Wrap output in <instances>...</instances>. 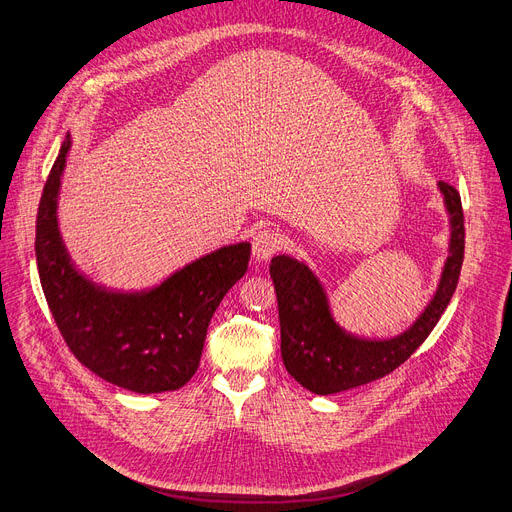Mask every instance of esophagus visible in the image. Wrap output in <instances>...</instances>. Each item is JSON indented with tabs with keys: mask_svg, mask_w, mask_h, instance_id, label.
I'll list each match as a JSON object with an SVG mask.
<instances>
[{
	"mask_svg": "<svg viewBox=\"0 0 512 512\" xmlns=\"http://www.w3.org/2000/svg\"><path fill=\"white\" fill-rule=\"evenodd\" d=\"M278 249H280L278 234H274L270 230H263V232L255 234V238H253V257L259 263L270 261Z\"/></svg>",
	"mask_w": 512,
	"mask_h": 512,
	"instance_id": "esophagus-1",
	"label": "esophagus"
}]
</instances>
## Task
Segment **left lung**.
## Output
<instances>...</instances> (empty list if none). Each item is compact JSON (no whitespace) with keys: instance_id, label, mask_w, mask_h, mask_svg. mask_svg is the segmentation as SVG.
I'll return each mask as SVG.
<instances>
[{"instance_id":"obj_1","label":"left lung","mask_w":512,"mask_h":512,"mask_svg":"<svg viewBox=\"0 0 512 512\" xmlns=\"http://www.w3.org/2000/svg\"><path fill=\"white\" fill-rule=\"evenodd\" d=\"M449 215V246L437 291L415 323L394 337H361L337 323L329 293L306 261L276 255L270 276L278 297L280 352L291 377L314 394H335L380 380L422 346L456 293L464 261V213L456 187L439 181Z\"/></svg>"}]
</instances>
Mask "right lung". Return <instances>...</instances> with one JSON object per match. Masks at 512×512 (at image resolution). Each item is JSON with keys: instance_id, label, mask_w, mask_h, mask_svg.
<instances>
[{"instance_id": "1", "label": "right lung", "mask_w": 512, "mask_h": 512, "mask_svg": "<svg viewBox=\"0 0 512 512\" xmlns=\"http://www.w3.org/2000/svg\"><path fill=\"white\" fill-rule=\"evenodd\" d=\"M69 149L71 135L54 160L35 223L37 272L56 327L75 358L105 382L139 394L179 390L200 365L221 299L249 270L251 244L221 246L149 289L99 285L75 268L59 230Z\"/></svg>"}]
</instances>
